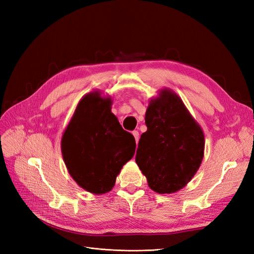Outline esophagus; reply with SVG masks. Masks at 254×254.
Masks as SVG:
<instances>
[{
	"instance_id": "34e87169",
	"label": "esophagus",
	"mask_w": 254,
	"mask_h": 254,
	"mask_svg": "<svg viewBox=\"0 0 254 254\" xmlns=\"http://www.w3.org/2000/svg\"><path fill=\"white\" fill-rule=\"evenodd\" d=\"M132 134H133L134 139H135V142H136V144H137V142H139V137H140L139 131H137V130H133V131H132Z\"/></svg>"
}]
</instances>
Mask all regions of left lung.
<instances>
[{"label": "left lung", "mask_w": 254, "mask_h": 254, "mask_svg": "<svg viewBox=\"0 0 254 254\" xmlns=\"http://www.w3.org/2000/svg\"><path fill=\"white\" fill-rule=\"evenodd\" d=\"M147 131L137 145L135 162L159 194H172L191 180L201 164L204 135L182 99L168 89L152 98L145 114Z\"/></svg>", "instance_id": "left-lung-1"}]
</instances>
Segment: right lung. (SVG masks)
Wrapping results in <instances>:
<instances>
[{
	"mask_svg": "<svg viewBox=\"0 0 254 254\" xmlns=\"http://www.w3.org/2000/svg\"><path fill=\"white\" fill-rule=\"evenodd\" d=\"M111 98L91 92L78 103L61 139L68 173L92 194L112 190L122 167L135 151V140L111 112Z\"/></svg>",
	"mask_w": 254,
	"mask_h": 254,
	"instance_id": "add662e5",
	"label": "right lung"
}]
</instances>
